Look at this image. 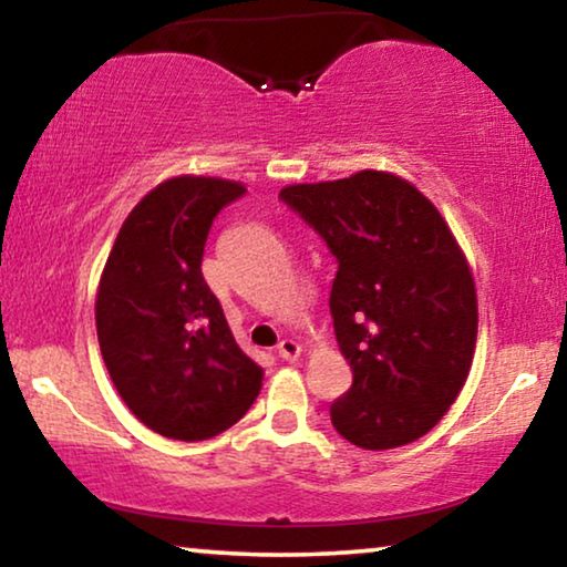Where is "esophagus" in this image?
<instances>
[{"instance_id": "1", "label": "esophagus", "mask_w": 567, "mask_h": 567, "mask_svg": "<svg viewBox=\"0 0 567 567\" xmlns=\"http://www.w3.org/2000/svg\"><path fill=\"white\" fill-rule=\"evenodd\" d=\"M277 357L282 361H295L300 357V343L292 341V338H282L280 346H277Z\"/></svg>"}]
</instances>
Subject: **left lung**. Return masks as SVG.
Here are the masks:
<instances>
[{"label": "left lung", "instance_id": "obj_1", "mask_svg": "<svg viewBox=\"0 0 567 567\" xmlns=\"http://www.w3.org/2000/svg\"><path fill=\"white\" fill-rule=\"evenodd\" d=\"M280 198L338 265L328 306L353 384L331 404L333 427L367 451L417 441L455 402L476 349V287L451 229L392 173L287 185Z\"/></svg>", "mask_w": 567, "mask_h": 567}]
</instances>
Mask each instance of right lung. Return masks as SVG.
I'll return each mask as SVG.
<instances>
[{"label": "right lung", "mask_w": 567, "mask_h": 567, "mask_svg": "<svg viewBox=\"0 0 567 567\" xmlns=\"http://www.w3.org/2000/svg\"><path fill=\"white\" fill-rule=\"evenodd\" d=\"M247 188L183 175L150 190L122 224L96 295L109 377L134 417L196 443L239 422L261 369L234 341L200 261L218 210Z\"/></svg>", "instance_id": "obj_1"}]
</instances>
